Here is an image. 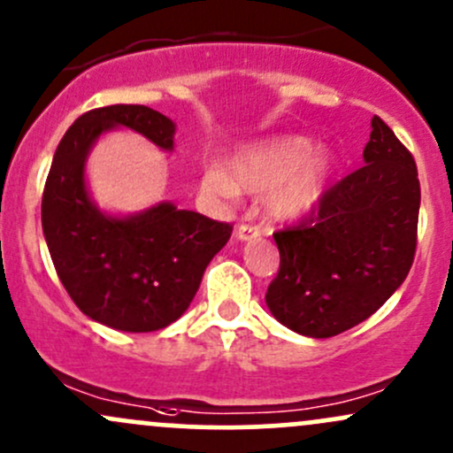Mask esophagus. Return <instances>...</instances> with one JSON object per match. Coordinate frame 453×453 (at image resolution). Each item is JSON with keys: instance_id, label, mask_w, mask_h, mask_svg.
I'll list each match as a JSON object with an SVG mask.
<instances>
[{"instance_id": "esophagus-1", "label": "esophagus", "mask_w": 453, "mask_h": 453, "mask_svg": "<svg viewBox=\"0 0 453 453\" xmlns=\"http://www.w3.org/2000/svg\"><path fill=\"white\" fill-rule=\"evenodd\" d=\"M256 236H260V230H257L256 226H251V223H238L236 227L238 241H251V238Z\"/></svg>"}]
</instances>
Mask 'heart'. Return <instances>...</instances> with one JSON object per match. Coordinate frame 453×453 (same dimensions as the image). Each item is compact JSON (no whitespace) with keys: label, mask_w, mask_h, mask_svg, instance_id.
I'll list each match as a JSON object with an SVG mask.
<instances>
[{"label":"heart","mask_w":453,"mask_h":453,"mask_svg":"<svg viewBox=\"0 0 453 453\" xmlns=\"http://www.w3.org/2000/svg\"><path fill=\"white\" fill-rule=\"evenodd\" d=\"M311 142L303 137H277L238 150L227 167L211 165L202 173V188L221 200L238 193H266V212L277 221L311 211L325 193L333 172L326 152L311 154Z\"/></svg>","instance_id":"b5f03b06"}]
</instances>
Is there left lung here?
<instances>
[{"label":"left lung","instance_id":"obj_1","mask_svg":"<svg viewBox=\"0 0 453 453\" xmlns=\"http://www.w3.org/2000/svg\"><path fill=\"white\" fill-rule=\"evenodd\" d=\"M364 161L326 188L310 215L273 234L280 271L266 305L301 335L333 337L367 320L415 260L421 202L415 158L379 116Z\"/></svg>","mask_w":453,"mask_h":453}]
</instances>
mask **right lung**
<instances>
[{
	"label": "right lung",
	"mask_w": 453,
	"mask_h": 453,
	"mask_svg": "<svg viewBox=\"0 0 453 453\" xmlns=\"http://www.w3.org/2000/svg\"><path fill=\"white\" fill-rule=\"evenodd\" d=\"M113 127L133 128L163 150L173 148L176 127L150 107L89 109L53 157L42 232L59 281L83 314L118 331H158L185 314L234 226L170 202L127 219L103 215L88 196L83 163L96 137Z\"/></svg>",
	"instance_id": "add662e5"
}]
</instances>
